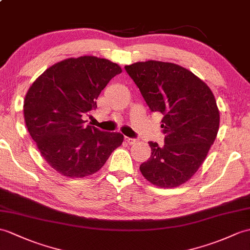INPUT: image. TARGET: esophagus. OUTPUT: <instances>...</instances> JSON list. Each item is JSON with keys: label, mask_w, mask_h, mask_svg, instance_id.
Wrapping results in <instances>:
<instances>
[{"label": "esophagus", "mask_w": 250, "mask_h": 250, "mask_svg": "<svg viewBox=\"0 0 250 250\" xmlns=\"http://www.w3.org/2000/svg\"><path fill=\"white\" fill-rule=\"evenodd\" d=\"M125 141L126 144H129V145H133V144L136 143V139L130 138V137H125Z\"/></svg>", "instance_id": "34e87169"}]
</instances>
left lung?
Instances as JSON below:
<instances>
[{
    "mask_svg": "<svg viewBox=\"0 0 250 250\" xmlns=\"http://www.w3.org/2000/svg\"><path fill=\"white\" fill-rule=\"evenodd\" d=\"M125 68L150 111L163 115L164 146L149 142L151 155L139 170L156 187L178 188L199 169L215 141V97L204 81L176 63L147 61Z\"/></svg>",
    "mask_w": 250,
    "mask_h": 250,
    "instance_id": "8db88e82",
    "label": "left lung"
}]
</instances>
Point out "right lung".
Segmentation results:
<instances>
[{
  "label": "right lung",
  "instance_id": "right-lung-1",
  "mask_svg": "<svg viewBox=\"0 0 250 250\" xmlns=\"http://www.w3.org/2000/svg\"><path fill=\"white\" fill-rule=\"evenodd\" d=\"M121 71L105 59L70 57L49 67L28 88L23 104L27 131L46 163L62 176L94 175L123 144V134L85 125L83 119Z\"/></svg>",
  "mask_w": 250,
  "mask_h": 250
}]
</instances>
